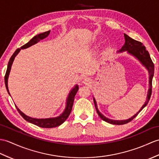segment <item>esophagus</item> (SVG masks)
I'll return each instance as SVG.
<instances>
[{"label":"esophagus","mask_w":159,"mask_h":159,"mask_svg":"<svg viewBox=\"0 0 159 159\" xmlns=\"http://www.w3.org/2000/svg\"><path fill=\"white\" fill-rule=\"evenodd\" d=\"M83 83L86 84H90V83H91L90 78H89V77H84V78L83 79Z\"/></svg>","instance_id":"1"}]
</instances>
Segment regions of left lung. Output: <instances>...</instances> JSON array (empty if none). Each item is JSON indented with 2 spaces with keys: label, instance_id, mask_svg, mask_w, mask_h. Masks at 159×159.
Masks as SVG:
<instances>
[{
  "label": "left lung",
  "instance_id": "obj_1",
  "mask_svg": "<svg viewBox=\"0 0 159 159\" xmlns=\"http://www.w3.org/2000/svg\"><path fill=\"white\" fill-rule=\"evenodd\" d=\"M125 36V43L124 44V45L122 47L121 49L119 51V52H123V51H127L128 53H129L132 55L133 56H134L136 57L138 60L142 63V64L145 66L146 69L148 70L149 73V89L148 91V94H147V98H146V101L144 103V104L143 105V106L139 110V112L136 113L135 115L131 116L130 119H127V120H112V119H109L108 118H106L104 116L103 114L99 111L98 108V106H97V103L96 101H95V98H93V102H94V104L95 109H96V111L98 114L99 116L101 118V119L104 120L107 123H110V124H113V125H124L128 123L129 122L131 121L133 119L137 116L138 114L142 111V110L146 107V106L148 104V103L150 97H151V94H152V78L154 76V66L153 62L151 60L150 54L146 49L145 46L143 45V44L141 42H139L138 40H135L134 39H131L129 37L128 35L126 34H124Z\"/></svg>",
  "mask_w": 159,
  "mask_h": 159
}]
</instances>
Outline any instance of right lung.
Wrapping results in <instances>:
<instances>
[{
  "mask_svg": "<svg viewBox=\"0 0 159 159\" xmlns=\"http://www.w3.org/2000/svg\"><path fill=\"white\" fill-rule=\"evenodd\" d=\"M49 33H50V30L41 33V34H39L38 35H36L30 40L28 43L25 44L24 45L21 46L20 48H19V49H17L16 51H15L12 56L11 57L8 63V66H7V69L6 74L5 76V86L9 95L10 93L8 89V78H9V72L11 70V66L15 57H16V56L18 54V53L20 52L21 49H26V48L34 45L36 43H37L38 42L40 41V40H43L45 38H46L47 36L49 34ZM78 90H79V86L78 84H76V85L70 91V92L67 98V100H66V108L64 110V111L57 117L48 118V119H34V118H32L25 115V114H24L21 111H20V110L18 108L17 106H16V108L17 110V111L20 114V115L23 117L25 120L29 122V123H31L32 124L37 125V126L40 127H43V128L56 127L57 126H60V125H61L66 119H68V117L69 116L70 114L72 111L74 100H75V97Z\"/></svg>",
  "mask_w": 159,
  "mask_h": 159,
  "instance_id": "obj_1",
  "label": "right lung"
}]
</instances>
